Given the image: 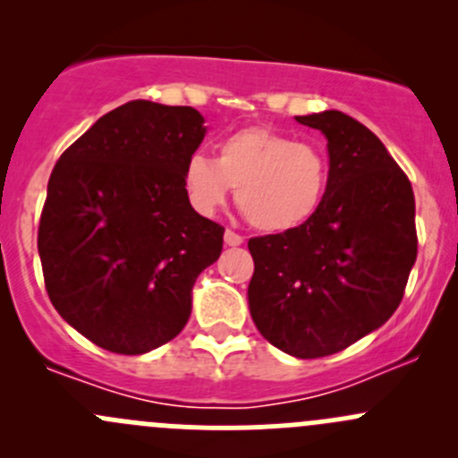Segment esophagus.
<instances>
[{
	"label": "esophagus",
	"instance_id": "obj_1",
	"mask_svg": "<svg viewBox=\"0 0 458 458\" xmlns=\"http://www.w3.org/2000/svg\"><path fill=\"white\" fill-rule=\"evenodd\" d=\"M224 242H225V246H242L243 237L239 233H234V230H225Z\"/></svg>",
	"mask_w": 458,
	"mask_h": 458
}]
</instances>
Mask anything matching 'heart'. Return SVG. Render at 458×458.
I'll list each match as a JSON object with an SVG mask.
<instances>
[{
  "mask_svg": "<svg viewBox=\"0 0 458 458\" xmlns=\"http://www.w3.org/2000/svg\"><path fill=\"white\" fill-rule=\"evenodd\" d=\"M330 183L321 148L263 126L242 128L216 146V161L195 152L183 165L191 206L215 215L230 191L252 228L288 233L317 215Z\"/></svg>",
  "mask_w": 458,
  "mask_h": 458,
  "instance_id": "b5f03b06",
  "label": "heart"
}]
</instances>
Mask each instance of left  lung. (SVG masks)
<instances>
[{
	"label": "left lung",
	"instance_id": "8db88e82",
	"mask_svg": "<svg viewBox=\"0 0 458 458\" xmlns=\"http://www.w3.org/2000/svg\"><path fill=\"white\" fill-rule=\"evenodd\" d=\"M330 155L326 199L299 228L248 242L257 330L297 359L345 350L387 321L417 261L414 192L381 140L339 110L297 117Z\"/></svg>",
	"mask_w": 458,
	"mask_h": 458
}]
</instances>
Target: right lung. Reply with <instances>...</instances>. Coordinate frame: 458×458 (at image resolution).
I'll list each match as a JSON object with an SVG mask.
<instances>
[{
    "label": "right lung",
    "instance_id": "1",
    "mask_svg": "<svg viewBox=\"0 0 458 458\" xmlns=\"http://www.w3.org/2000/svg\"><path fill=\"white\" fill-rule=\"evenodd\" d=\"M206 135L191 106L137 99L97 119L48 179L37 233L46 293L77 332L143 354L183 330L224 225L191 206L183 165Z\"/></svg>",
    "mask_w": 458,
    "mask_h": 458
}]
</instances>
